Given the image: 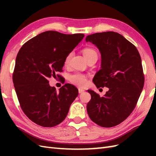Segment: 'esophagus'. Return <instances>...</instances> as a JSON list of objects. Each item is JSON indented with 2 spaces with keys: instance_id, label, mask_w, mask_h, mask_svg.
Listing matches in <instances>:
<instances>
[{
  "instance_id": "esophagus-1",
  "label": "esophagus",
  "mask_w": 156,
  "mask_h": 156,
  "mask_svg": "<svg viewBox=\"0 0 156 156\" xmlns=\"http://www.w3.org/2000/svg\"><path fill=\"white\" fill-rule=\"evenodd\" d=\"M84 92V90H83V89H81V88H79L78 89V92L80 94L82 93V92Z\"/></svg>"
}]
</instances>
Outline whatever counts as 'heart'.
<instances>
[{
	"instance_id": "obj_1",
	"label": "heart",
	"mask_w": 156,
	"mask_h": 156,
	"mask_svg": "<svg viewBox=\"0 0 156 156\" xmlns=\"http://www.w3.org/2000/svg\"><path fill=\"white\" fill-rule=\"evenodd\" d=\"M83 55L85 57V58L88 60L89 59L92 58H97L98 54L97 52L94 49L90 48H87L83 49ZM72 53H69V54L66 56L65 59V64H68L69 63V59H70L72 57ZM69 82L74 84L77 87H82L86 85L87 82V78L85 75L81 74V73H75V74H73L69 75Z\"/></svg>"
}]
</instances>
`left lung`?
Returning a JSON list of instances; mask_svg holds the SVG:
<instances>
[{
    "label": "left lung",
    "instance_id": "left-lung-1",
    "mask_svg": "<svg viewBox=\"0 0 156 156\" xmlns=\"http://www.w3.org/2000/svg\"><path fill=\"white\" fill-rule=\"evenodd\" d=\"M101 55V69L93 78L98 88L107 87L103 97L88 90L89 117L103 127L120 124L133 111L144 85L141 59L135 46L118 33L107 31L87 36Z\"/></svg>",
    "mask_w": 156,
    "mask_h": 156
}]
</instances>
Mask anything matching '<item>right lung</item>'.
<instances>
[{"mask_svg": "<svg viewBox=\"0 0 156 156\" xmlns=\"http://www.w3.org/2000/svg\"><path fill=\"white\" fill-rule=\"evenodd\" d=\"M84 34L67 35L48 31L23 45L16 58L12 80L20 105L35 123L51 127L60 123L77 97L74 85L66 84L57 92L49 84L51 77H60L65 59Z\"/></svg>", "mask_w": 156, "mask_h": 156, "instance_id": "add662e5", "label": "right lung"}]
</instances>
